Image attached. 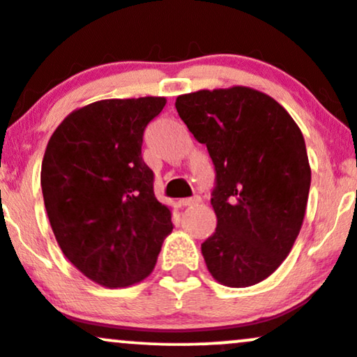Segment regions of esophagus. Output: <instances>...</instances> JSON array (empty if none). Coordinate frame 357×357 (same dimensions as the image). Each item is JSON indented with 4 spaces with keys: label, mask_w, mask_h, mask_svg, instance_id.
Segmentation results:
<instances>
[{
    "label": "esophagus",
    "mask_w": 357,
    "mask_h": 357,
    "mask_svg": "<svg viewBox=\"0 0 357 357\" xmlns=\"http://www.w3.org/2000/svg\"><path fill=\"white\" fill-rule=\"evenodd\" d=\"M199 202H200V197L194 195V197H188V199H182L178 204L182 205V207H192V205H197Z\"/></svg>",
    "instance_id": "esophagus-1"
}]
</instances>
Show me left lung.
Returning a JSON list of instances; mask_svg holds the SVG:
<instances>
[{"label":"left lung","mask_w":357,"mask_h":357,"mask_svg":"<svg viewBox=\"0 0 357 357\" xmlns=\"http://www.w3.org/2000/svg\"><path fill=\"white\" fill-rule=\"evenodd\" d=\"M175 108L215 167L207 269L227 287L254 286L284 262L303 227L311 187L303 132L282 105L247 86L180 95Z\"/></svg>","instance_id":"8db88e82"}]
</instances>
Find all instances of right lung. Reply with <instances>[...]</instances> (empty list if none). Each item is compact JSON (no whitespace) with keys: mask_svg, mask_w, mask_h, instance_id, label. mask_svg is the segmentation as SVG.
I'll return each instance as SVG.
<instances>
[{"mask_svg":"<svg viewBox=\"0 0 357 357\" xmlns=\"http://www.w3.org/2000/svg\"><path fill=\"white\" fill-rule=\"evenodd\" d=\"M165 103L163 96L90 103L71 112L46 146L41 190L50 225L65 257L100 286L149 278L174 229L142 158L146 125Z\"/></svg>","mask_w":357,"mask_h":357,"instance_id":"1","label":"right lung"}]
</instances>
